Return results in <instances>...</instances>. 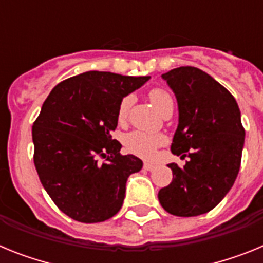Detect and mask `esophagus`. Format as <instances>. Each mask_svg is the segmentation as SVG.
I'll return each instance as SVG.
<instances>
[{
  "label": "esophagus",
  "instance_id": "34e87169",
  "mask_svg": "<svg viewBox=\"0 0 263 263\" xmlns=\"http://www.w3.org/2000/svg\"><path fill=\"white\" fill-rule=\"evenodd\" d=\"M143 168H145L146 171H152V170L155 168V164L150 163V162H145V164H143Z\"/></svg>",
  "mask_w": 263,
  "mask_h": 263
}]
</instances>
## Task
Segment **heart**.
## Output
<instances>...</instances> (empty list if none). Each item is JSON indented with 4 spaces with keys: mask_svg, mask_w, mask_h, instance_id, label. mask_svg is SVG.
Instances as JSON below:
<instances>
[{
    "mask_svg": "<svg viewBox=\"0 0 263 263\" xmlns=\"http://www.w3.org/2000/svg\"><path fill=\"white\" fill-rule=\"evenodd\" d=\"M148 99L153 103V105L163 113L168 108H173L174 101L173 97L168 92H166L162 88H153L148 92ZM130 105H132V97L127 96L122 99L118 106V120L120 122L125 121L127 116V110H129ZM162 142V138L157 136H148V134L142 133V132H133L125 139V145L130 153L139 155L143 158H152L155 153V147Z\"/></svg>",
    "mask_w": 263,
    "mask_h": 263,
    "instance_id": "1",
    "label": "heart"
}]
</instances>
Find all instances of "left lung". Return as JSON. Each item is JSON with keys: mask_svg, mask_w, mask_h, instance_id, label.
<instances>
[{"mask_svg": "<svg viewBox=\"0 0 263 263\" xmlns=\"http://www.w3.org/2000/svg\"><path fill=\"white\" fill-rule=\"evenodd\" d=\"M162 78L178 101L171 152L190 159L183 167L168 164L173 182L158 199L174 216L203 215L224 199L240 171L245 142L240 108L227 88L196 67L174 68Z\"/></svg>", "mask_w": 263, "mask_h": 263, "instance_id": "left-lung-1", "label": "left lung"}]
</instances>
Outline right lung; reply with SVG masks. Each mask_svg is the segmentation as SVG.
Segmentation results:
<instances>
[{
    "instance_id": "add662e5",
    "label": "right lung",
    "mask_w": 263,
    "mask_h": 263,
    "mask_svg": "<svg viewBox=\"0 0 263 263\" xmlns=\"http://www.w3.org/2000/svg\"><path fill=\"white\" fill-rule=\"evenodd\" d=\"M148 79L88 71L59 83L42 105L32 125L34 164L53 203L76 221L113 217L127 178L142 168L139 158L120 154L110 133L122 99Z\"/></svg>"
}]
</instances>
